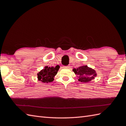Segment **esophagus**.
I'll list each match as a JSON object with an SVG mask.
<instances>
[{
    "mask_svg": "<svg viewBox=\"0 0 126 126\" xmlns=\"http://www.w3.org/2000/svg\"><path fill=\"white\" fill-rule=\"evenodd\" d=\"M64 68H67V69H69L70 68V65H68V66H64Z\"/></svg>",
    "mask_w": 126,
    "mask_h": 126,
    "instance_id": "obj_1",
    "label": "esophagus"
}]
</instances>
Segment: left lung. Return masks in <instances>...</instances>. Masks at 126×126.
I'll use <instances>...</instances> for the list:
<instances>
[{
	"instance_id": "1",
	"label": "left lung",
	"mask_w": 126,
	"mask_h": 126,
	"mask_svg": "<svg viewBox=\"0 0 126 126\" xmlns=\"http://www.w3.org/2000/svg\"><path fill=\"white\" fill-rule=\"evenodd\" d=\"M73 71L79 79V81L88 83L92 81L97 76L96 71L86 65L79 66L77 69L74 68Z\"/></svg>"
}]
</instances>
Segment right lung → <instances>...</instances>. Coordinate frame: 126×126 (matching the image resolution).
I'll list each match as a JSON object with an SVG mask.
<instances>
[{
	"label": "right lung",
	"instance_id": "obj_1",
	"mask_svg": "<svg viewBox=\"0 0 126 126\" xmlns=\"http://www.w3.org/2000/svg\"><path fill=\"white\" fill-rule=\"evenodd\" d=\"M60 69V66H56V67H50L45 66L37 74V78L39 81L43 83H49L52 82L54 80V77L57 74Z\"/></svg>",
	"mask_w": 126,
	"mask_h": 126
}]
</instances>
